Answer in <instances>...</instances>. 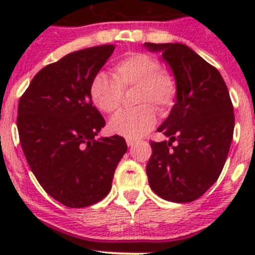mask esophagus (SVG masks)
Masks as SVG:
<instances>
[{
    "label": "esophagus",
    "mask_w": 255,
    "mask_h": 255,
    "mask_svg": "<svg viewBox=\"0 0 255 255\" xmlns=\"http://www.w3.org/2000/svg\"><path fill=\"white\" fill-rule=\"evenodd\" d=\"M126 143H128V145H129V147H132V145L135 144V140L134 139H126Z\"/></svg>",
    "instance_id": "34e87169"
}]
</instances>
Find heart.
<instances>
[{
	"label": "heart",
	"mask_w": 255,
	"mask_h": 255,
	"mask_svg": "<svg viewBox=\"0 0 255 255\" xmlns=\"http://www.w3.org/2000/svg\"><path fill=\"white\" fill-rule=\"evenodd\" d=\"M138 88L135 103L140 105L125 111L110 121L112 132L128 139H138L153 129L157 116L166 114L175 103L177 94L176 79L166 70H161L157 58L147 53H130L114 66V76L98 73L92 79L89 94L92 102L105 114L120 110L124 91Z\"/></svg>",
	"instance_id": "obj_1"
}]
</instances>
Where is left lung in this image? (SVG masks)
I'll return each mask as SVG.
<instances>
[{
  "instance_id": "left-lung-1",
  "label": "left lung",
  "mask_w": 255,
  "mask_h": 255,
  "mask_svg": "<svg viewBox=\"0 0 255 255\" xmlns=\"http://www.w3.org/2000/svg\"><path fill=\"white\" fill-rule=\"evenodd\" d=\"M144 46L161 52L177 84L176 103L157 129L168 140L150 141L148 181L163 199L188 203L202 197L224 168L235 126L233 103L218 70L188 46Z\"/></svg>"
}]
</instances>
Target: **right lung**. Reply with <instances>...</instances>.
I'll return each instance as SVG.
<instances>
[{"label":"right lung","mask_w":255,"mask_h":255,"mask_svg":"<svg viewBox=\"0 0 255 255\" xmlns=\"http://www.w3.org/2000/svg\"><path fill=\"white\" fill-rule=\"evenodd\" d=\"M114 44L71 52L33 78L17 107L20 144L30 170L53 199L83 208L110 193L128 150L123 136L96 139L106 125L89 85Z\"/></svg>","instance_id":"right-lung-1"}]
</instances>
